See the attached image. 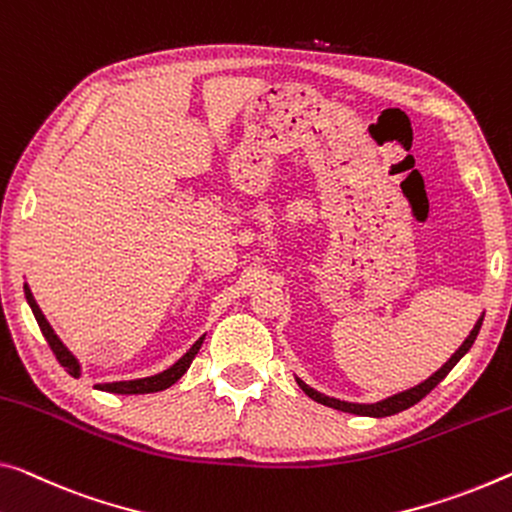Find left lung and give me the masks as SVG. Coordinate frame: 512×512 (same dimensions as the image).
Returning <instances> with one entry per match:
<instances>
[{
    "instance_id": "1",
    "label": "left lung",
    "mask_w": 512,
    "mask_h": 512,
    "mask_svg": "<svg viewBox=\"0 0 512 512\" xmlns=\"http://www.w3.org/2000/svg\"><path fill=\"white\" fill-rule=\"evenodd\" d=\"M481 325H483V318L476 322V327L471 329V334L467 336V341L460 345L458 352H455V355H453L451 359H448L446 364H444L442 368H439V371H437L435 375L428 377L426 382H421L419 387H414V389H410V391H403V393H398V396H391V398H387V400H382V403H373V405L343 403V400H336V398L322 396V393L313 391L311 387H306V384H304L302 380H297V384H300L302 391H304L306 396H309L311 400H316V403H320V405L334 407V410H341V412H348V414H359V416H391V414H398V412H403V410H407V407H412V405L419 403V400L426 398L428 393H430L432 389H435L437 384L442 382L448 373L453 371V366L458 364V361L467 355L471 345H474V341H476L478 332H481Z\"/></svg>"
}]
</instances>
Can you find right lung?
I'll return each mask as SVG.
<instances>
[{"label":"right lung","instance_id":"right-lung-1","mask_svg":"<svg viewBox=\"0 0 512 512\" xmlns=\"http://www.w3.org/2000/svg\"><path fill=\"white\" fill-rule=\"evenodd\" d=\"M25 297H27L29 306H31V311H34V318H36V322H38V327H41V332H43V336H45L47 345H50V350L54 352V357H57L59 364L64 366L70 375H75V377L80 375V366H77L75 357L70 355V352L66 350V345L59 341V336L52 332L50 322L45 320V316L41 313V309H38V304H36V300H34V295H31V290H29L27 283H25ZM201 343H203V336L199 338V341H196V343L192 345L190 350L185 352L183 357H180V359L176 361L174 366L167 368V371L160 373V375H153V377H141V380H130V382H109V384H98V389H102V391H109V393H153V391H162V389H167V387H171V384H174L176 380H180V377H183V373L187 371V368H190V364H192L194 357H196V352H199V348H201Z\"/></svg>","mask_w":512,"mask_h":512}]
</instances>
